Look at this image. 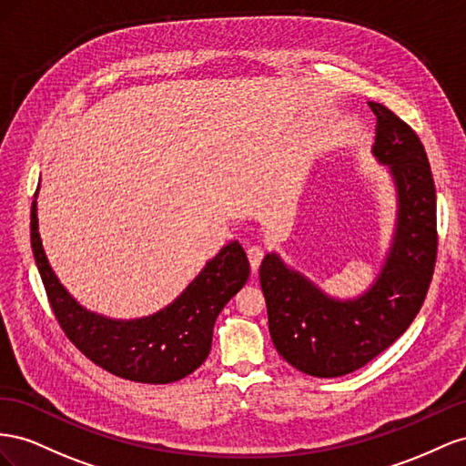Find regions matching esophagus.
<instances>
[{
	"mask_svg": "<svg viewBox=\"0 0 466 466\" xmlns=\"http://www.w3.org/2000/svg\"><path fill=\"white\" fill-rule=\"evenodd\" d=\"M248 259H249V265H251V271H258L259 263L263 259V249L259 246H251L248 249Z\"/></svg>",
	"mask_w": 466,
	"mask_h": 466,
	"instance_id": "1",
	"label": "esophagus"
}]
</instances>
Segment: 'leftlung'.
Wrapping results in <instances>:
<instances>
[{"label": "left lung", "instance_id": "obj_1", "mask_svg": "<svg viewBox=\"0 0 466 466\" xmlns=\"http://www.w3.org/2000/svg\"><path fill=\"white\" fill-rule=\"evenodd\" d=\"M377 115L373 156L389 167L396 224L382 268L363 295L336 299L271 251L259 281L275 350L302 373L334 379L353 373L392 345L414 322L437 258L435 183L418 135L390 109Z\"/></svg>", "mask_w": 466, "mask_h": 466}]
</instances>
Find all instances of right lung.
Wrapping results in <instances>:
<instances>
[{
    "label": "right lung",
    "mask_w": 466,
    "mask_h": 466,
    "mask_svg": "<svg viewBox=\"0 0 466 466\" xmlns=\"http://www.w3.org/2000/svg\"><path fill=\"white\" fill-rule=\"evenodd\" d=\"M36 197L31 207V248L62 329L76 348L109 373L146 384H167L205 363L220 310L249 277L240 242L226 244L181 295L150 316L115 320L79 304L52 271L38 234Z\"/></svg>",
    "instance_id": "add662e5"
}]
</instances>
